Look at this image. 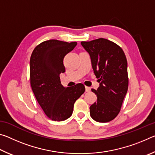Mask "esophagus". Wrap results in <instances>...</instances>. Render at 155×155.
<instances>
[{
	"label": "esophagus",
	"instance_id": "34e87169",
	"mask_svg": "<svg viewBox=\"0 0 155 155\" xmlns=\"http://www.w3.org/2000/svg\"><path fill=\"white\" fill-rule=\"evenodd\" d=\"M90 90H91V88L89 87H87V86H86V87H85V91H87V92H90Z\"/></svg>",
	"mask_w": 155,
	"mask_h": 155
}]
</instances>
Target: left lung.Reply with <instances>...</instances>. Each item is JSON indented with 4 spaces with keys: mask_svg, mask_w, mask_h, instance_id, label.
Listing matches in <instances>:
<instances>
[{
    "mask_svg": "<svg viewBox=\"0 0 155 155\" xmlns=\"http://www.w3.org/2000/svg\"><path fill=\"white\" fill-rule=\"evenodd\" d=\"M90 56L91 66L100 85L96 94L97 101L90 107L91 118L108 122L118 115L127 93L128 78L127 60L124 51L113 41L99 38L81 41Z\"/></svg>",
    "mask_w": 155,
    "mask_h": 155,
    "instance_id": "obj_1",
    "label": "left lung"
}]
</instances>
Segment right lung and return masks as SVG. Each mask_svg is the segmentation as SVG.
Wrapping results in <instances>:
<instances>
[{"label":"right lung","mask_w":155,"mask_h":155,"mask_svg":"<svg viewBox=\"0 0 155 155\" xmlns=\"http://www.w3.org/2000/svg\"><path fill=\"white\" fill-rule=\"evenodd\" d=\"M77 43L50 40L37 46L30 59V81L33 92L41 109L53 121L71 116L76 101L85 92L83 84L65 87L60 74L65 72L64 58Z\"/></svg>","instance_id":"1"}]
</instances>
